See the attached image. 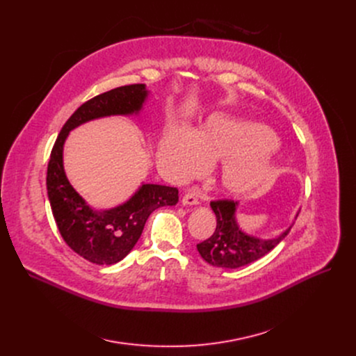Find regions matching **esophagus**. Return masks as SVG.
Returning <instances> with one entry per match:
<instances>
[{"mask_svg":"<svg viewBox=\"0 0 356 356\" xmlns=\"http://www.w3.org/2000/svg\"><path fill=\"white\" fill-rule=\"evenodd\" d=\"M181 204L183 206H197L198 204V197H197L195 191L190 190V191L184 193V195L181 197Z\"/></svg>","mask_w":356,"mask_h":356,"instance_id":"1","label":"esophagus"}]
</instances>
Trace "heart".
Here are the masks:
<instances>
[{
    "mask_svg": "<svg viewBox=\"0 0 356 356\" xmlns=\"http://www.w3.org/2000/svg\"><path fill=\"white\" fill-rule=\"evenodd\" d=\"M156 158L173 180L198 175L204 163H220L214 183L229 197H243L266 187L277 172L279 140L268 127L224 114H211L193 132L166 129Z\"/></svg>",
    "mask_w": 356,
    "mask_h": 356,
    "instance_id": "heart-1",
    "label": "heart"
}]
</instances>
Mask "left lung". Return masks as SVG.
I'll use <instances>...</instances> for the list:
<instances>
[{
    "instance_id": "8db88e82",
    "label": "left lung",
    "mask_w": 356,
    "mask_h": 356,
    "mask_svg": "<svg viewBox=\"0 0 356 356\" xmlns=\"http://www.w3.org/2000/svg\"><path fill=\"white\" fill-rule=\"evenodd\" d=\"M211 209L217 218L214 234L197 245V250L207 264L216 268L236 269L249 265L269 253L291 229L290 224L283 232L272 238H258L245 232L236 220L238 202L213 201ZM298 214V213H297ZM297 214L294 220L297 218Z\"/></svg>"
}]
</instances>
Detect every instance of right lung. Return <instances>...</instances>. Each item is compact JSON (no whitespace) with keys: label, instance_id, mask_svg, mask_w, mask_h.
<instances>
[{"label":"right lung","instance_id":"obj_1","mask_svg":"<svg viewBox=\"0 0 356 356\" xmlns=\"http://www.w3.org/2000/svg\"><path fill=\"white\" fill-rule=\"evenodd\" d=\"M150 91L145 84H131L99 94L81 107L63 125L50 154L46 188L56 225L65 242L81 258L95 265H114L134 249L152 211L176 206V187L142 181L136 191L111 209H94L70 184L63 149L69 134L77 127L107 117H138Z\"/></svg>","mask_w":356,"mask_h":356}]
</instances>
